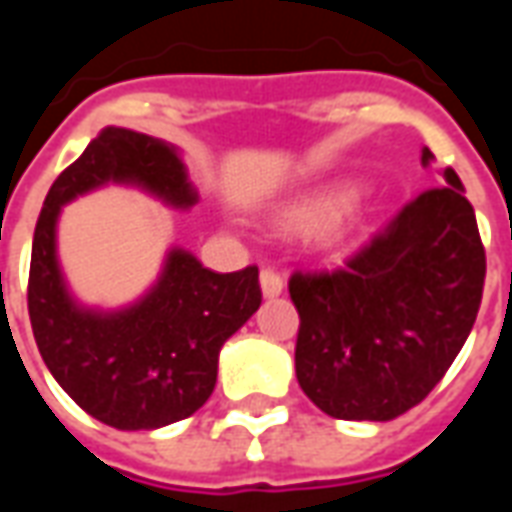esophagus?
<instances>
[{
  "mask_svg": "<svg viewBox=\"0 0 512 512\" xmlns=\"http://www.w3.org/2000/svg\"><path fill=\"white\" fill-rule=\"evenodd\" d=\"M260 288H263V296L274 299V296H279L282 288H285V279H282V274L274 271V268H263V271H260Z\"/></svg>",
  "mask_w": 512,
  "mask_h": 512,
  "instance_id": "esophagus-1",
  "label": "esophagus"
}]
</instances>
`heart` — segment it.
Returning a JSON list of instances; mask_svg holds the SVG:
<instances>
[{"mask_svg": "<svg viewBox=\"0 0 512 512\" xmlns=\"http://www.w3.org/2000/svg\"><path fill=\"white\" fill-rule=\"evenodd\" d=\"M345 205V194H332V197H323V200L312 202L310 208L296 213V224L301 227H310V224H318L323 219H329L332 213H337Z\"/></svg>", "mask_w": 512, "mask_h": 512, "instance_id": "heart-1", "label": "heart"}]
</instances>
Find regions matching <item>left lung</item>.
<instances>
[{
  "mask_svg": "<svg viewBox=\"0 0 512 512\" xmlns=\"http://www.w3.org/2000/svg\"><path fill=\"white\" fill-rule=\"evenodd\" d=\"M433 153L422 150V164ZM332 271H293L296 378L334 419L386 422L450 370L483 301L485 249L455 169Z\"/></svg>",
  "mask_w": 512,
  "mask_h": 512,
  "instance_id": "1",
  "label": "left lung"
}]
</instances>
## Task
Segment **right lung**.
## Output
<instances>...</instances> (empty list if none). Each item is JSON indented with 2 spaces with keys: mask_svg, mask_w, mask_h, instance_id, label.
Here are the masks:
<instances>
[{
  "mask_svg": "<svg viewBox=\"0 0 512 512\" xmlns=\"http://www.w3.org/2000/svg\"><path fill=\"white\" fill-rule=\"evenodd\" d=\"M134 183L167 205L191 208L178 150L128 128H104L46 194L32 238L29 321L57 384L104 425L153 430L191 417L216 386L219 351L260 307L257 266L216 274L172 249L161 277L134 307H79L57 263V216L65 202L104 183Z\"/></svg>",
  "mask_w": 512,
  "mask_h": 512,
  "instance_id": "obj_1",
  "label": "right lung"
}]
</instances>
